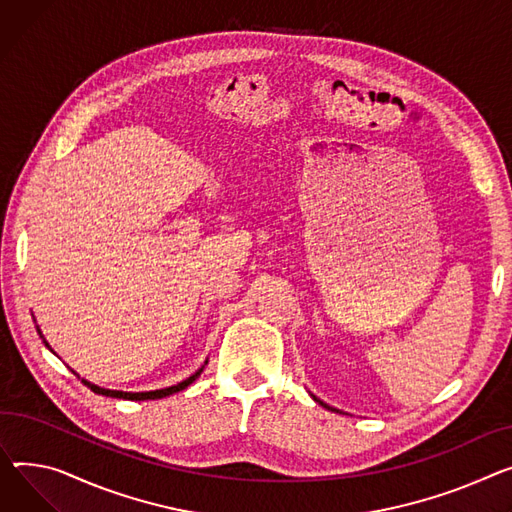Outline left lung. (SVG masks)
<instances>
[{
	"label": "left lung",
	"instance_id": "8db88e82",
	"mask_svg": "<svg viewBox=\"0 0 512 512\" xmlns=\"http://www.w3.org/2000/svg\"><path fill=\"white\" fill-rule=\"evenodd\" d=\"M315 401H319V399H317V397H315ZM319 403H321V405H325V403H323V401H319ZM325 407H327V405H325ZM329 410H331V407H329ZM333 412H335V410H333Z\"/></svg>",
	"mask_w": 512,
	"mask_h": 512
}]
</instances>
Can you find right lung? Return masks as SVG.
Segmentation results:
<instances>
[{
  "label": "right lung",
  "mask_w": 512,
  "mask_h": 512,
  "mask_svg": "<svg viewBox=\"0 0 512 512\" xmlns=\"http://www.w3.org/2000/svg\"><path fill=\"white\" fill-rule=\"evenodd\" d=\"M45 346H47V342H45ZM201 372V370H199ZM199 372H195L193 377H189L187 381H183V383H179V385H175V387H166V389H158V391H146V393H125V391H111V389H100V387H96V385H90L88 381H84L82 379V383L84 385H88L90 387V391H94V393H98V395H107V397H117V399H131V401H146V399H162V397H166V395H173V393H179V391H183V389H187L197 377H199Z\"/></svg>",
  "instance_id": "obj_1"
}]
</instances>
